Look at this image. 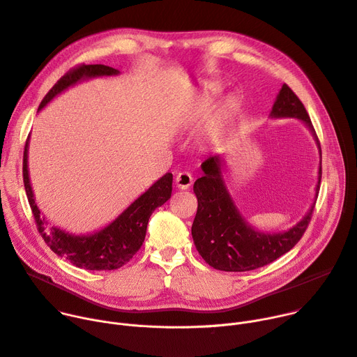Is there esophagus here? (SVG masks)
Returning a JSON list of instances; mask_svg holds the SVG:
<instances>
[{"label":"esophagus","mask_w":357,"mask_h":357,"mask_svg":"<svg viewBox=\"0 0 357 357\" xmlns=\"http://www.w3.org/2000/svg\"><path fill=\"white\" fill-rule=\"evenodd\" d=\"M191 184H193V176H191L188 172H181L177 174L176 185L180 190H187L188 187H191Z\"/></svg>","instance_id":"esophagus-1"}]
</instances>
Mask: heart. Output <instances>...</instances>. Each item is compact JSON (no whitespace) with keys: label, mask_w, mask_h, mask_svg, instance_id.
<instances>
[{"label":"heart","mask_w":357,"mask_h":357,"mask_svg":"<svg viewBox=\"0 0 357 357\" xmlns=\"http://www.w3.org/2000/svg\"><path fill=\"white\" fill-rule=\"evenodd\" d=\"M207 113V101L206 100H196L193 102H190L187 107V114L193 119L199 120L203 119Z\"/></svg>","instance_id":"obj_1"}]
</instances>
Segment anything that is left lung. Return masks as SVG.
Segmentation results:
<instances>
[{
  "mask_svg": "<svg viewBox=\"0 0 357 357\" xmlns=\"http://www.w3.org/2000/svg\"><path fill=\"white\" fill-rule=\"evenodd\" d=\"M270 116L296 117L303 121L316 137V131L303 102L287 84H283L273 104ZM316 142L319 144L317 137ZM202 170L204 176L197 178L193 187L199 206L193 226H191V236H193L197 252L213 268L223 271H249L263 267L291 250L305 234L312 220L314 206H312L303 220L290 230L264 234L255 230L245 222L234 206L222 177L220 157L207 158L202 164ZM320 178L321 162L316 196L320 188Z\"/></svg>",
  "mask_w": 357,
  "mask_h": 357,
  "instance_id": "left-lung-1",
  "label": "left lung"
}]
</instances>
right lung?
I'll return each mask as SVG.
<instances>
[{
	"instance_id": "right-lung-1",
	"label": "right lung",
	"mask_w": 357,
	"mask_h": 357,
	"mask_svg": "<svg viewBox=\"0 0 357 357\" xmlns=\"http://www.w3.org/2000/svg\"><path fill=\"white\" fill-rule=\"evenodd\" d=\"M114 74H119V70L113 67L102 64H79L71 68L54 84V87L43 98L38 109L47 105V102H50L57 94L70 86H74L81 79ZM29 139L25 142L22 157L24 187L34 214L37 230L48 248L60 257L67 259L71 264L86 270H114L128 263L143 245L151 213L172 197L173 174H164L146 193L131 203L113 223H109L102 230L87 236H74L59 227H51L36 204L29 177V166H26Z\"/></svg>"
}]
</instances>
